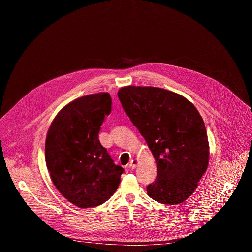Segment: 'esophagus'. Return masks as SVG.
Returning a JSON list of instances; mask_svg holds the SVG:
<instances>
[{"label":"esophagus","instance_id":"34e87169","mask_svg":"<svg viewBox=\"0 0 252 252\" xmlns=\"http://www.w3.org/2000/svg\"><path fill=\"white\" fill-rule=\"evenodd\" d=\"M137 164H138V160L137 159H131L129 164H128V166H129V168H135L137 166Z\"/></svg>","mask_w":252,"mask_h":252}]
</instances>
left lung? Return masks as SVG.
I'll return each instance as SVG.
<instances>
[{
    "label": "left lung",
    "mask_w": 252,
    "mask_h": 252,
    "mask_svg": "<svg viewBox=\"0 0 252 252\" xmlns=\"http://www.w3.org/2000/svg\"><path fill=\"white\" fill-rule=\"evenodd\" d=\"M118 95L157 162V178L147 188L149 196L163 204L185 201L196 189L209 158L206 129L196 107L160 88L127 86Z\"/></svg>",
    "instance_id": "8db88e82"
}]
</instances>
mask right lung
I'll return each mask as SVG.
<instances>
[{
  "mask_svg": "<svg viewBox=\"0 0 252 252\" xmlns=\"http://www.w3.org/2000/svg\"><path fill=\"white\" fill-rule=\"evenodd\" d=\"M111 111L109 93L82 96L63 107L47 133L45 157L52 182L81 208L105 202L121 183L124 168L114 163L98 139Z\"/></svg>",
  "mask_w": 252,
  "mask_h": 252,
  "instance_id": "obj_1",
  "label": "right lung"
}]
</instances>
